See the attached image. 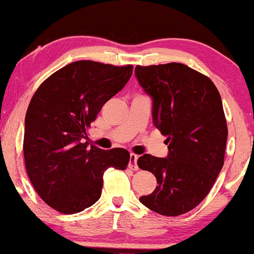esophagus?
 <instances>
[{"label":"esophagus","instance_id":"1","mask_svg":"<svg viewBox=\"0 0 254 254\" xmlns=\"http://www.w3.org/2000/svg\"><path fill=\"white\" fill-rule=\"evenodd\" d=\"M137 160H138V155H136V154H131L130 162H129L130 170H132V171L138 170V166H137Z\"/></svg>","mask_w":254,"mask_h":254}]
</instances>
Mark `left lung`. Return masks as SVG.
Masks as SVG:
<instances>
[{"label": "left lung", "mask_w": 254, "mask_h": 254, "mask_svg": "<svg viewBox=\"0 0 254 254\" xmlns=\"http://www.w3.org/2000/svg\"><path fill=\"white\" fill-rule=\"evenodd\" d=\"M139 84L153 99V122L167 136V157L144 154L141 170L159 185L139 202L165 216L192 210L211 190L223 167L227 122L214 82L182 63L137 65Z\"/></svg>", "instance_id": "1"}]
</instances>
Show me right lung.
<instances>
[{"label": "right lung", "mask_w": 254, "mask_h": 254, "mask_svg": "<svg viewBox=\"0 0 254 254\" xmlns=\"http://www.w3.org/2000/svg\"><path fill=\"white\" fill-rule=\"evenodd\" d=\"M132 65L77 61L46 78L34 93L25 118L24 156L34 190L62 214H76L101 196L104 172L125 170L123 148L90 145L87 129L106 101L127 84Z\"/></svg>", "instance_id": "obj_1"}]
</instances>
